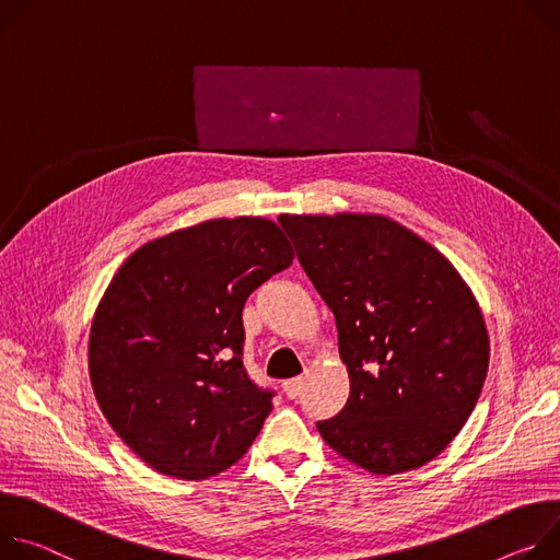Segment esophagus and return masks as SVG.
I'll return each mask as SVG.
<instances>
[{
	"label": "esophagus",
	"mask_w": 560,
	"mask_h": 560,
	"mask_svg": "<svg viewBox=\"0 0 560 560\" xmlns=\"http://www.w3.org/2000/svg\"><path fill=\"white\" fill-rule=\"evenodd\" d=\"M302 387H304V378H291V381H284L282 383V389H284V394H287V398H298L300 396V392H302Z\"/></svg>",
	"instance_id": "esophagus-1"
}]
</instances>
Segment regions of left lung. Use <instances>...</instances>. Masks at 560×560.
I'll return each mask as SVG.
<instances>
[{
	"mask_svg": "<svg viewBox=\"0 0 560 560\" xmlns=\"http://www.w3.org/2000/svg\"><path fill=\"white\" fill-rule=\"evenodd\" d=\"M334 312L349 400L318 422L342 458L398 474L436 458L474 411L489 364L480 306L429 242L371 213L280 215Z\"/></svg>",
	"mask_w": 560,
	"mask_h": 560,
	"instance_id": "1",
	"label": "left lung"
}]
</instances>
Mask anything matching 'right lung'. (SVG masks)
Listing matches in <instances>:
<instances>
[{
    "label": "right lung",
    "instance_id": "right-lung-1",
    "mask_svg": "<svg viewBox=\"0 0 560 560\" xmlns=\"http://www.w3.org/2000/svg\"><path fill=\"white\" fill-rule=\"evenodd\" d=\"M291 260L271 220L222 218L140 246L110 280L91 327V385L155 471L202 480L256 441L276 392L242 364V308Z\"/></svg>",
    "mask_w": 560,
    "mask_h": 560
}]
</instances>
